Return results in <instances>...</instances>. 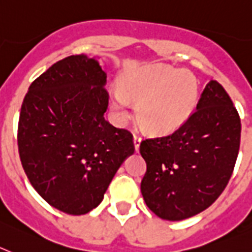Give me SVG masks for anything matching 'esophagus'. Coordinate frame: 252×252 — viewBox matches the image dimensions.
I'll return each mask as SVG.
<instances>
[{
  "label": "esophagus",
  "instance_id": "esophagus-1",
  "mask_svg": "<svg viewBox=\"0 0 252 252\" xmlns=\"http://www.w3.org/2000/svg\"><path fill=\"white\" fill-rule=\"evenodd\" d=\"M141 142H142L141 137H139V135H137V134H134V137H133V143H134L135 152H138V151H139V146H141Z\"/></svg>",
  "mask_w": 252,
  "mask_h": 252
}]
</instances>
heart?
Masks as SVG:
<instances>
[{
    "label": "heart",
    "mask_w": 252,
    "mask_h": 252,
    "mask_svg": "<svg viewBox=\"0 0 252 252\" xmlns=\"http://www.w3.org/2000/svg\"><path fill=\"white\" fill-rule=\"evenodd\" d=\"M120 91L113 94L111 106L120 122L128 119L129 101L137 102L138 123L153 134L178 130L195 111L199 81L189 69L147 64L122 74Z\"/></svg>",
    "instance_id": "obj_1"
}]
</instances>
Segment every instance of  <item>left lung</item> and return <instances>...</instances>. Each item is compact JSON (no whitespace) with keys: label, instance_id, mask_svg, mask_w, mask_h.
Instances as JSON below:
<instances>
[{"label":"left lung","instance_id":"8db88e82","mask_svg":"<svg viewBox=\"0 0 252 252\" xmlns=\"http://www.w3.org/2000/svg\"><path fill=\"white\" fill-rule=\"evenodd\" d=\"M241 138V120L217 81L203 90L196 110L172 134L141 143L147 172L144 202L166 220H183L211 207L228 184Z\"/></svg>","mask_w":252,"mask_h":252}]
</instances>
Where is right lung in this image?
Wrapping results in <instances>:
<instances>
[{
    "label": "right lung",
    "instance_id": "1",
    "mask_svg": "<svg viewBox=\"0 0 252 252\" xmlns=\"http://www.w3.org/2000/svg\"><path fill=\"white\" fill-rule=\"evenodd\" d=\"M106 73L97 57H67L30 85L19 120V153L30 183L58 211L91 212L122 163L132 134L105 120Z\"/></svg>",
    "mask_w": 252,
    "mask_h": 252
}]
</instances>
